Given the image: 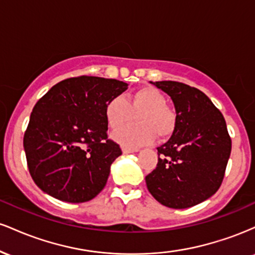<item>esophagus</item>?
I'll return each instance as SVG.
<instances>
[{"mask_svg": "<svg viewBox=\"0 0 255 255\" xmlns=\"http://www.w3.org/2000/svg\"><path fill=\"white\" fill-rule=\"evenodd\" d=\"M122 151H124V153H125V154H128V153H134V152H137L139 150H137V148L124 147V148H122Z\"/></svg>", "mask_w": 255, "mask_h": 255, "instance_id": "obj_1", "label": "esophagus"}]
</instances>
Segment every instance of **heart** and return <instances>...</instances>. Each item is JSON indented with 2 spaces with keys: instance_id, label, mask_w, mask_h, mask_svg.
Masks as SVG:
<instances>
[{
  "instance_id": "b5f03b06",
  "label": "heart",
  "mask_w": 255,
  "mask_h": 255,
  "mask_svg": "<svg viewBox=\"0 0 255 255\" xmlns=\"http://www.w3.org/2000/svg\"><path fill=\"white\" fill-rule=\"evenodd\" d=\"M138 114L136 126L120 128L113 133L114 140L127 147H139L150 144L158 135L159 139L170 136L176 126V115L166 107V99L160 91L154 87H141L133 92L127 99L114 97L105 105L104 114L108 126L118 129L128 123L131 113Z\"/></svg>"
}]
</instances>
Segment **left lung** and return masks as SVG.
Segmentation results:
<instances>
[{
	"mask_svg": "<svg viewBox=\"0 0 255 255\" xmlns=\"http://www.w3.org/2000/svg\"><path fill=\"white\" fill-rule=\"evenodd\" d=\"M170 96L176 126L157 148L156 169L145 177L158 203L188 209L212 197L223 181L231 139L222 113L200 90L177 81L152 83Z\"/></svg>",
	"mask_w": 255,
	"mask_h": 255,
	"instance_id": "left-lung-1",
	"label": "left lung"
}]
</instances>
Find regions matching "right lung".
<instances>
[{
	"label": "right lung",
	"instance_id": "obj_1",
	"mask_svg": "<svg viewBox=\"0 0 255 255\" xmlns=\"http://www.w3.org/2000/svg\"><path fill=\"white\" fill-rule=\"evenodd\" d=\"M127 89L116 79L83 75L60 81L37 102L24 148L31 176L44 193L75 204L101 193L122 154L108 139L105 105Z\"/></svg>",
	"mask_w": 255,
	"mask_h": 255
}]
</instances>
